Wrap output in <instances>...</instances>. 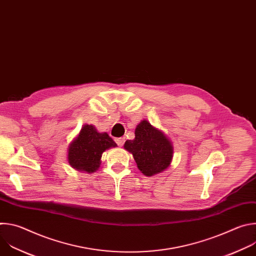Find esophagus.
Returning a JSON list of instances; mask_svg holds the SVG:
<instances>
[{
	"label": "esophagus",
	"instance_id": "34e87169",
	"mask_svg": "<svg viewBox=\"0 0 256 256\" xmlns=\"http://www.w3.org/2000/svg\"><path fill=\"white\" fill-rule=\"evenodd\" d=\"M124 140H126V138H124V136L116 138V144L120 146V147H122V146H124Z\"/></svg>",
	"mask_w": 256,
	"mask_h": 256
}]
</instances>
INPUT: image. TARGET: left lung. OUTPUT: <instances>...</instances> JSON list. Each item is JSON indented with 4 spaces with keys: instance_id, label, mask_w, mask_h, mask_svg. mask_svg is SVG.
<instances>
[{
    "instance_id": "left-lung-1",
    "label": "left lung",
    "mask_w": 256,
    "mask_h": 256,
    "mask_svg": "<svg viewBox=\"0 0 256 256\" xmlns=\"http://www.w3.org/2000/svg\"><path fill=\"white\" fill-rule=\"evenodd\" d=\"M124 147L132 154L138 168L146 176L163 172L173 157L172 142L147 120H142L136 126L134 138L126 140Z\"/></svg>"
}]
</instances>
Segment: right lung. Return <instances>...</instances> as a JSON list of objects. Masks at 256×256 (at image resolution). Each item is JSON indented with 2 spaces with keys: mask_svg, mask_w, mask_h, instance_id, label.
Instances as JSON below:
<instances>
[{
  "mask_svg": "<svg viewBox=\"0 0 256 256\" xmlns=\"http://www.w3.org/2000/svg\"><path fill=\"white\" fill-rule=\"evenodd\" d=\"M116 146L108 134L98 132L94 126L85 124L68 146V161L76 170L92 173L100 167L102 153Z\"/></svg>",
  "mask_w": 256,
  "mask_h": 256,
  "instance_id": "right-lung-1",
  "label": "right lung"
}]
</instances>
